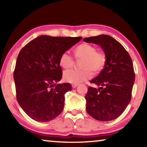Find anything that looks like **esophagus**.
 Returning <instances> with one entry per match:
<instances>
[{
    "instance_id": "esophagus-1",
    "label": "esophagus",
    "mask_w": 147,
    "mask_h": 147,
    "mask_svg": "<svg viewBox=\"0 0 147 147\" xmlns=\"http://www.w3.org/2000/svg\"><path fill=\"white\" fill-rule=\"evenodd\" d=\"M78 86V84H72V87H73V88H76Z\"/></svg>"
}]
</instances>
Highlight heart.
<instances>
[{
    "label": "heart",
    "mask_w": 147,
    "mask_h": 147,
    "mask_svg": "<svg viewBox=\"0 0 147 147\" xmlns=\"http://www.w3.org/2000/svg\"><path fill=\"white\" fill-rule=\"evenodd\" d=\"M76 59H83L82 70H69L65 72L64 80L73 84H79L91 78L93 72L98 74L103 70L106 63V56L104 52L96 51V47L89 43H82L74 51ZM59 64L65 69L73 67L74 59L69 52H64L59 58Z\"/></svg>",
    "instance_id": "b5f03b06"
}]
</instances>
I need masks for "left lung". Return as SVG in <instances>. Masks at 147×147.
I'll return each mask as SVG.
<instances>
[{
    "mask_svg": "<svg viewBox=\"0 0 147 147\" xmlns=\"http://www.w3.org/2000/svg\"><path fill=\"white\" fill-rule=\"evenodd\" d=\"M83 40L100 45L106 56L103 70L90 81L99 88H88L85 96L86 111L96 120H113L123 113L131 100L135 81L132 60L123 46L108 35L89 37Z\"/></svg>",
    "mask_w": 147,
    "mask_h": 147,
    "instance_id": "8db88e82",
    "label": "left lung"
}]
</instances>
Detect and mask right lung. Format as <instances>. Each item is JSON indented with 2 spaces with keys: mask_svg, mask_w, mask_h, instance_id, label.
I'll return each mask as SVG.
<instances>
[{
  "mask_svg": "<svg viewBox=\"0 0 147 147\" xmlns=\"http://www.w3.org/2000/svg\"><path fill=\"white\" fill-rule=\"evenodd\" d=\"M82 38L40 36L20 51L13 72L16 98L34 120L51 121L63 111L65 94L72 87L68 83L56 84L62 77L59 58Z\"/></svg>",
  "mask_w": 147,
  "mask_h": 147,
  "instance_id": "obj_1",
  "label": "right lung"
}]
</instances>
